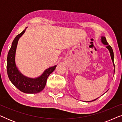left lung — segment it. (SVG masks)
I'll use <instances>...</instances> for the list:
<instances>
[{
  "label": "left lung",
  "instance_id": "8db88e82",
  "mask_svg": "<svg viewBox=\"0 0 122 122\" xmlns=\"http://www.w3.org/2000/svg\"><path fill=\"white\" fill-rule=\"evenodd\" d=\"M101 41H102V43L103 44L106 45V48H107V49H108V51H109L110 54H111L112 61H113V66H114V72H115V66H114V53H113V51L112 48L111 47V46H109V45L108 44V43L107 41L106 38V37H105V36H102V37H101ZM98 98H97V99H98ZM97 99H95L93 100V101H85V102H93V101H96Z\"/></svg>",
  "mask_w": 122,
  "mask_h": 122
}]
</instances>
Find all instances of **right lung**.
I'll use <instances>...</instances> for the list:
<instances>
[{
  "instance_id": "1",
  "label": "right lung",
  "mask_w": 122,
  "mask_h": 122,
  "mask_svg": "<svg viewBox=\"0 0 122 122\" xmlns=\"http://www.w3.org/2000/svg\"><path fill=\"white\" fill-rule=\"evenodd\" d=\"M27 27L17 35L13 41L7 56V73L11 82L19 91L25 93L35 94L42 91L46 86V80L54 71L56 66L46 69L43 74L37 78H31L25 76L18 70L15 64V53L19 38L23 36Z\"/></svg>"
}]
</instances>
